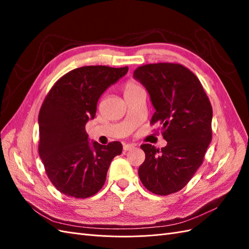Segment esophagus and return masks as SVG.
Instances as JSON below:
<instances>
[{"mask_svg":"<svg viewBox=\"0 0 249 249\" xmlns=\"http://www.w3.org/2000/svg\"><path fill=\"white\" fill-rule=\"evenodd\" d=\"M135 144H124V152H126V150H131V149H133V148H135Z\"/></svg>","mask_w":249,"mask_h":249,"instance_id":"obj_1","label":"esophagus"}]
</instances>
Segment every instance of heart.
Here are the masks:
<instances>
[{
	"mask_svg": "<svg viewBox=\"0 0 249 249\" xmlns=\"http://www.w3.org/2000/svg\"><path fill=\"white\" fill-rule=\"evenodd\" d=\"M140 90H143V88L135 81H127L124 86V91L125 96L133 94L137 91H140Z\"/></svg>",
	"mask_w": 249,
	"mask_h": 249,
	"instance_id": "b5f03b06",
	"label": "heart"
}]
</instances>
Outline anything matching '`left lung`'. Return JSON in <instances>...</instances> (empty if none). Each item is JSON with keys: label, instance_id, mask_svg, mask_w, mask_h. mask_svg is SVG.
<instances>
[{"label": "left lung", "instance_id": "8db88e82", "mask_svg": "<svg viewBox=\"0 0 249 249\" xmlns=\"http://www.w3.org/2000/svg\"><path fill=\"white\" fill-rule=\"evenodd\" d=\"M134 78L144 86L156 110L150 124H160L167 145L142 144L145 160L141 183L158 195L179 191L201 165L212 140L213 110L197 77L178 63L139 66Z\"/></svg>", "mask_w": 249, "mask_h": 249}]
</instances>
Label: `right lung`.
I'll use <instances>...</instances> for the list:
<instances>
[{"mask_svg":"<svg viewBox=\"0 0 249 249\" xmlns=\"http://www.w3.org/2000/svg\"><path fill=\"white\" fill-rule=\"evenodd\" d=\"M127 70L105 65L72 70L55 83L41 105L38 153L52 184L67 196L87 198L99 192L113 158L123 152L118 141L89 142L85 125L94 118L105 90Z\"/></svg>","mask_w":249,"mask_h":249,"instance_id":"obj_1","label":"right lung"}]
</instances>
